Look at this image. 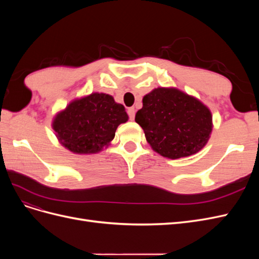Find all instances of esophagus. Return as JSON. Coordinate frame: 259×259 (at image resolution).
Segmentation results:
<instances>
[{"mask_svg": "<svg viewBox=\"0 0 259 259\" xmlns=\"http://www.w3.org/2000/svg\"><path fill=\"white\" fill-rule=\"evenodd\" d=\"M127 113H128L130 119L131 120H134V117H135V109L134 108H128Z\"/></svg>", "mask_w": 259, "mask_h": 259, "instance_id": "1", "label": "esophagus"}]
</instances>
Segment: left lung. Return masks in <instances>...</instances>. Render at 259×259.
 Returning <instances> with one entry per match:
<instances>
[{
    "label": "left lung",
    "instance_id": "obj_1",
    "mask_svg": "<svg viewBox=\"0 0 259 259\" xmlns=\"http://www.w3.org/2000/svg\"><path fill=\"white\" fill-rule=\"evenodd\" d=\"M135 121L152 150L173 160L198 153L213 131L208 107L176 88H158L148 93Z\"/></svg>",
    "mask_w": 259,
    "mask_h": 259
}]
</instances>
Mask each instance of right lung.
I'll list each match as a JSON object with an SVG mask.
<instances>
[{
	"instance_id": "add662e5",
	"label": "right lung",
	"mask_w": 259,
	"mask_h": 259,
	"mask_svg": "<svg viewBox=\"0 0 259 259\" xmlns=\"http://www.w3.org/2000/svg\"><path fill=\"white\" fill-rule=\"evenodd\" d=\"M128 121L123 105L105 93L75 98L55 114L52 127L58 142L75 154H94L111 144L120 124Z\"/></svg>"
}]
</instances>
